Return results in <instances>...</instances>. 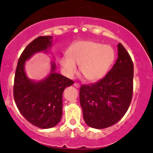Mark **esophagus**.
Instances as JSON below:
<instances>
[{
    "mask_svg": "<svg viewBox=\"0 0 153 153\" xmlns=\"http://www.w3.org/2000/svg\"><path fill=\"white\" fill-rule=\"evenodd\" d=\"M74 87L77 88H79L80 87V85H79V83H74Z\"/></svg>",
    "mask_w": 153,
    "mask_h": 153,
    "instance_id": "1",
    "label": "esophagus"
}]
</instances>
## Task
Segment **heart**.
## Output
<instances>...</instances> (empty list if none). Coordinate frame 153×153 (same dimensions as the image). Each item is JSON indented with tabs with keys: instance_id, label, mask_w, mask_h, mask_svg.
<instances>
[{
	"instance_id": "b5f03b06",
	"label": "heart",
	"mask_w": 153,
	"mask_h": 153,
	"mask_svg": "<svg viewBox=\"0 0 153 153\" xmlns=\"http://www.w3.org/2000/svg\"><path fill=\"white\" fill-rule=\"evenodd\" d=\"M114 60L111 47L93 40L75 42L69 47L68 54L60 58L62 73L72 78L77 72V65L87 80L95 81L105 76Z\"/></svg>"
}]
</instances>
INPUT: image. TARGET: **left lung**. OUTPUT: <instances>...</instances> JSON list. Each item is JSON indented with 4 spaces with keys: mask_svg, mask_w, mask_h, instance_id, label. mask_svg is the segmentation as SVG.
I'll use <instances>...</instances> for the list:
<instances>
[{
    "mask_svg": "<svg viewBox=\"0 0 153 153\" xmlns=\"http://www.w3.org/2000/svg\"><path fill=\"white\" fill-rule=\"evenodd\" d=\"M116 63L103 79L83 85L79 91L85 123L92 128L104 129L118 123L130 105L134 65L130 56L119 43Z\"/></svg>",
    "mask_w": 153,
    "mask_h": 153,
    "instance_id": "left-lung-1",
    "label": "left lung"
}]
</instances>
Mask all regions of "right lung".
<instances>
[{"mask_svg": "<svg viewBox=\"0 0 153 153\" xmlns=\"http://www.w3.org/2000/svg\"><path fill=\"white\" fill-rule=\"evenodd\" d=\"M53 39V36H42L31 42L18 60L14 76V98L19 111L29 123L41 129L58 124L62 114V93L74 83L56 72V65L52 60L45 78L36 81L27 76L26 62L37 53H49Z\"/></svg>", "mask_w": 153, "mask_h": 153, "instance_id": "obj_1", "label": "right lung"}]
</instances>
